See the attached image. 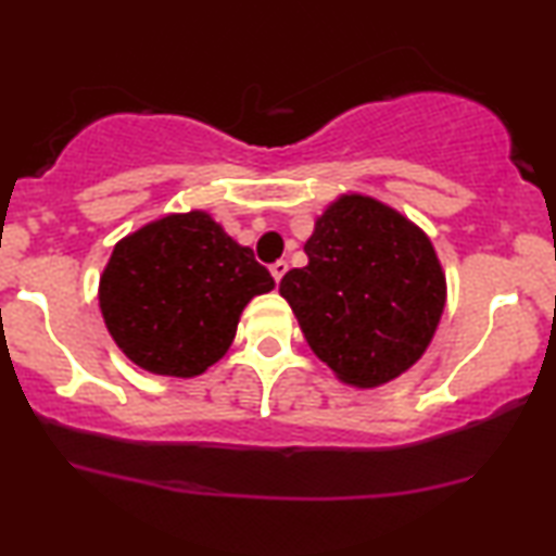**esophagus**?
<instances>
[{
	"label": "esophagus",
	"instance_id": "esophagus-1",
	"mask_svg": "<svg viewBox=\"0 0 556 556\" xmlns=\"http://www.w3.org/2000/svg\"><path fill=\"white\" fill-rule=\"evenodd\" d=\"M286 270H288V263H286V261H276V263L270 265V273H273V278H276L278 283H280V278L286 276Z\"/></svg>",
	"mask_w": 556,
	"mask_h": 556
}]
</instances>
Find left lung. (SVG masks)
Listing matches in <instances>:
<instances>
[{
	"label": "left lung",
	"mask_w": 556,
	"mask_h": 556,
	"mask_svg": "<svg viewBox=\"0 0 556 556\" xmlns=\"http://www.w3.org/2000/svg\"><path fill=\"white\" fill-rule=\"evenodd\" d=\"M303 250L308 265L288 270L278 291L318 359L356 387L413 367L445 306V276L420 227L349 194L316 219Z\"/></svg>",
	"instance_id": "obj_1"
}]
</instances>
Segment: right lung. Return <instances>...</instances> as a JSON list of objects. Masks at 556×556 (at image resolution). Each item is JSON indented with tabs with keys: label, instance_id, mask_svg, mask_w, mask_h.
<instances>
[{
	"label": "right lung",
	"instance_id": "1",
	"mask_svg": "<svg viewBox=\"0 0 556 556\" xmlns=\"http://www.w3.org/2000/svg\"><path fill=\"white\" fill-rule=\"evenodd\" d=\"M273 278L207 212L169 215L113 248L101 311L128 359L154 375L194 377L230 349L242 308Z\"/></svg>",
	"mask_w": 556,
	"mask_h": 556
}]
</instances>
